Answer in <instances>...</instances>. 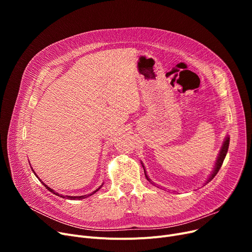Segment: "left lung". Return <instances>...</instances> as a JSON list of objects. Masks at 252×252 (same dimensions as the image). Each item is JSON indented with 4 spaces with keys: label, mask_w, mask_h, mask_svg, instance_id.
Here are the masks:
<instances>
[{
    "label": "left lung",
    "mask_w": 252,
    "mask_h": 252,
    "mask_svg": "<svg viewBox=\"0 0 252 252\" xmlns=\"http://www.w3.org/2000/svg\"><path fill=\"white\" fill-rule=\"evenodd\" d=\"M229 144H230V138L227 136L226 139H224V141H223L221 149H220V153H219L218 159H217V161H216L215 168H214V170H213V173L210 174L209 178L207 179V181L205 182L204 185H206L207 183H209L211 180H213V179L216 177V175L219 173V170H220V166H221V164H222V162H223L224 157H226V155H227V152H228V149H229ZM142 165H143V163H142ZM143 167H144V165H143ZM144 173H145V177H146V179H147L150 183H152L151 180L149 179L147 173H146V170H145V168H144ZM204 185H203V186H204Z\"/></svg>",
    "instance_id": "obj_1"
}]
</instances>
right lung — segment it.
<instances>
[{
  "label": "right lung",
  "mask_w": 252,
  "mask_h": 252,
  "mask_svg": "<svg viewBox=\"0 0 252 252\" xmlns=\"http://www.w3.org/2000/svg\"><path fill=\"white\" fill-rule=\"evenodd\" d=\"M32 171H33V169H32ZM33 174L35 175V173H34V171H33ZM35 176H36V175H35ZM36 178H37V176H36ZM39 181H41V180H39ZM41 182H42V181H41ZM42 183H43V185H44V186L46 187V189H48V190H49L50 192H52V193H54V194H55V195H57V196H60V195H59L58 193H56V192H55L54 190H53V189H51L50 187H48V186H47V185H46V184H45L44 182H42ZM102 186H103V185H101V186H100V187H99L98 189H96V190H95L94 192H93L92 194H88V195H83V196H65V197L61 195L60 197H62V198H66V199H70V200H79V199H84V198H87V197H89V196H91V195H93V194H95V193H96L97 191H99V189H100V188H101Z\"/></svg>",
  "instance_id": "right-lung-1"
}]
</instances>
